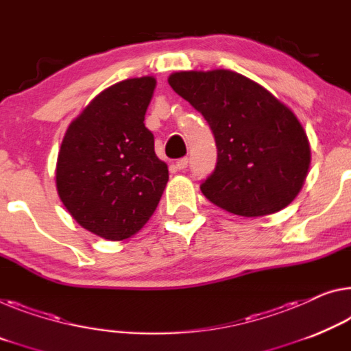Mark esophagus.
Wrapping results in <instances>:
<instances>
[{
  "label": "esophagus",
  "mask_w": 351,
  "mask_h": 351,
  "mask_svg": "<svg viewBox=\"0 0 351 351\" xmlns=\"http://www.w3.org/2000/svg\"><path fill=\"white\" fill-rule=\"evenodd\" d=\"M186 166H188V158H180V160L176 163V168L179 169V171H185Z\"/></svg>",
  "instance_id": "1"
}]
</instances>
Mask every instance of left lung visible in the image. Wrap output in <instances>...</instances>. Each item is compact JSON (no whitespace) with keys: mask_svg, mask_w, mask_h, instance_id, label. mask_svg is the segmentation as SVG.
<instances>
[{"mask_svg":"<svg viewBox=\"0 0 351 351\" xmlns=\"http://www.w3.org/2000/svg\"><path fill=\"white\" fill-rule=\"evenodd\" d=\"M168 83L213 132L217 166L201 185L210 202L257 218L279 212L298 196L309 171L311 145L287 105L232 70L176 72Z\"/></svg>","mask_w":351,"mask_h":351,"instance_id":"1","label":"left lung"}]
</instances>
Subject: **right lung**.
<instances>
[{"label":"right lung","instance_id":"add662e5","mask_svg":"<svg viewBox=\"0 0 351 351\" xmlns=\"http://www.w3.org/2000/svg\"><path fill=\"white\" fill-rule=\"evenodd\" d=\"M155 84L154 77H141L101 90L70 122L59 149L56 188L64 207L105 240L141 230L169 179L144 125Z\"/></svg>","mask_w":351,"mask_h":351}]
</instances>
